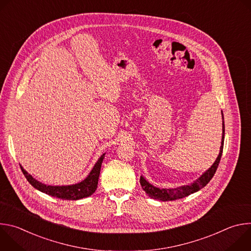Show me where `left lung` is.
Returning <instances> with one entry per match:
<instances>
[{
    "label": "left lung",
    "instance_id": "left-lung-1",
    "mask_svg": "<svg viewBox=\"0 0 251 251\" xmlns=\"http://www.w3.org/2000/svg\"><path fill=\"white\" fill-rule=\"evenodd\" d=\"M222 118H223V135H222V143H221V148H220V153L218 158L214 161V163L208 168L201 176H199L196 181L191 183L190 185L187 186H181L177 188L174 189H160L157 188L153 185H151L146 178L141 176H140V184L142 186V189L146 192V194L154 200H159L163 201H175L177 199H182L185 197H188L191 194H194L203 187L207 185V183L211 180V177L213 176L214 173H216L219 163L221 161L222 155H223V150H224V142H225V118H224V113L222 111Z\"/></svg>",
    "mask_w": 251,
    "mask_h": 251
}]
</instances>
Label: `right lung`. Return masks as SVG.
<instances>
[{"label":"right lung","mask_w":251,"mask_h":251,"mask_svg":"<svg viewBox=\"0 0 251 251\" xmlns=\"http://www.w3.org/2000/svg\"><path fill=\"white\" fill-rule=\"evenodd\" d=\"M105 154L106 153L100 156V158L97 160L92 170L90 171V173L84 180H82L79 183H76L74 185H67V186H50V185L43 184L38 180H35L31 175H29L23 168L22 165L20 166L25 176L26 177V180L34 189H37L40 192L45 193L49 196L55 197L61 200L76 201V200L90 197L96 191L97 185H98V178L100 175V169H101V165L105 157Z\"/></svg>","instance_id":"obj_1"}]
</instances>
